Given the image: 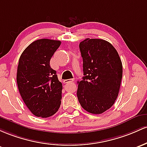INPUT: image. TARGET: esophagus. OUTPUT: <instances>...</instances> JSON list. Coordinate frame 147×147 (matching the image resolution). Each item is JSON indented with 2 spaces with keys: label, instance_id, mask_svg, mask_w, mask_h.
Segmentation results:
<instances>
[{
  "label": "esophagus",
  "instance_id": "34e87169",
  "mask_svg": "<svg viewBox=\"0 0 147 147\" xmlns=\"http://www.w3.org/2000/svg\"><path fill=\"white\" fill-rule=\"evenodd\" d=\"M74 79H67V80H64V82H65V83H69V82H74Z\"/></svg>",
  "mask_w": 147,
  "mask_h": 147
}]
</instances>
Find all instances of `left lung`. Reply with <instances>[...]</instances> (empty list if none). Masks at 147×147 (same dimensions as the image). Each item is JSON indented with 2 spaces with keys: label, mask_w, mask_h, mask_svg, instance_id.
<instances>
[{
  "label": "left lung",
  "mask_w": 147,
  "mask_h": 147,
  "mask_svg": "<svg viewBox=\"0 0 147 147\" xmlns=\"http://www.w3.org/2000/svg\"><path fill=\"white\" fill-rule=\"evenodd\" d=\"M83 60L82 80L77 96L88 113L99 115L110 109L117 98L122 78V63L110 43L87 38L79 44Z\"/></svg>",
  "instance_id": "left-lung-1"
}]
</instances>
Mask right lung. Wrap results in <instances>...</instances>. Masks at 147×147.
<instances>
[{"label": "right lung", "instance_id": "obj_1", "mask_svg": "<svg viewBox=\"0 0 147 147\" xmlns=\"http://www.w3.org/2000/svg\"><path fill=\"white\" fill-rule=\"evenodd\" d=\"M60 44L58 40L38 39L25 49L19 58L18 88L25 104L36 117H49L60 106L62 84L50 66Z\"/></svg>", "mask_w": 147, "mask_h": 147}]
</instances>
